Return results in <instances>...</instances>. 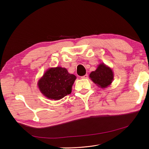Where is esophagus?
I'll list each match as a JSON object with an SVG mask.
<instances>
[{"label":"esophagus","instance_id":"1","mask_svg":"<svg viewBox=\"0 0 149 149\" xmlns=\"http://www.w3.org/2000/svg\"><path fill=\"white\" fill-rule=\"evenodd\" d=\"M81 78L82 79H87L88 78V75L86 74H85V75L81 76Z\"/></svg>","mask_w":149,"mask_h":149}]
</instances>
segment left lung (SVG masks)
Masks as SVG:
<instances>
[{"label": "left lung", "instance_id": "obj_1", "mask_svg": "<svg viewBox=\"0 0 149 149\" xmlns=\"http://www.w3.org/2000/svg\"><path fill=\"white\" fill-rule=\"evenodd\" d=\"M89 77L99 87L104 88L111 84L113 80L114 74L110 68L101 63L98 66L96 71L90 73Z\"/></svg>", "mask_w": 149, "mask_h": 149}]
</instances>
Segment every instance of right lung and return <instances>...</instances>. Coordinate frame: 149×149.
Here are the masks:
<instances>
[{
  "label": "right lung",
  "mask_w": 149,
  "mask_h": 149,
  "mask_svg": "<svg viewBox=\"0 0 149 149\" xmlns=\"http://www.w3.org/2000/svg\"><path fill=\"white\" fill-rule=\"evenodd\" d=\"M76 77L61 67L48 69L39 80L38 86L45 96L51 100H59L71 93Z\"/></svg>",
  "instance_id": "1"
}]
</instances>
